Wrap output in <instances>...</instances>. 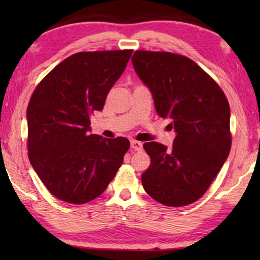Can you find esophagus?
I'll list each match as a JSON object with an SVG mask.
<instances>
[{
    "mask_svg": "<svg viewBox=\"0 0 260 260\" xmlns=\"http://www.w3.org/2000/svg\"><path fill=\"white\" fill-rule=\"evenodd\" d=\"M131 147L135 151H141L143 148V144H142V142H139V141L133 140V141H131Z\"/></svg>",
    "mask_w": 260,
    "mask_h": 260,
    "instance_id": "esophagus-1",
    "label": "esophagus"
}]
</instances>
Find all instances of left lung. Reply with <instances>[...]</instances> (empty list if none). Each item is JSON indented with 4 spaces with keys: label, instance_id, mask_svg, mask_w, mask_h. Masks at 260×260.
<instances>
[{
    "label": "left lung",
    "instance_id": "obj_1",
    "mask_svg": "<svg viewBox=\"0 0 260 260\" xmlns=\"http://www.w3.org/2000/svg\"><path fill=\"white\" fill-rule=\"evenodd\" d=\"M132 63L150 90L158 116L171 119L177 133L171 149L143 144L151 162L141 177L142 186L160 204H191L208 190L230 155V104L213 79L187 57L138 50Z\"/></svg>",
    "mask_w": 260,
    "mask_h": 260
}]
</instances>
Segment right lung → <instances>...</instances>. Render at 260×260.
Returning <instances> with one entry per match:
<instances>
[{"mask_svg": "<svg viewBox=\"0 0 260 260\" xmlns=\"http://www.w3.org/2000/svg\"><path fill=\"white\" fill-rule=\"evenodd\" d=\"M132 52H78L35 88L26 114L28 158L43 184L60 201L83 204L95 200L124 161L129 141L90 134L89 116L103 110Z\"/></svg>", "mask_w": 260, "mask_h": 260, "instance_id": "obj_1", "label": "right lung"}]
</instances>
